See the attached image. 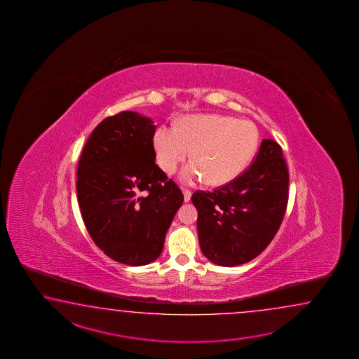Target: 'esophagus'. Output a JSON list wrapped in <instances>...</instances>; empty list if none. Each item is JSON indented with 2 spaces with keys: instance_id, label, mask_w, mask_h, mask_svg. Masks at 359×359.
I'll return each instance as SVG.
<instances>
[{
  "instance_id": "34e87169",
  "label": "esophagus",
  "mask_w": 359,
  "mask_h": 359,
  "mask_svg": "<svg viewBox=\"0 0 359 359\" xmlns=\"http://www.w3.org/2000/svg\"><path fill=\"white\" fill-rule=\"evenodd\" d=\"M183 200L184 203H189L191 200V191L183 190Z\"/></svg>"
}]
</instances>
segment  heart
<instances>
[{"label":"heart","mask_w":359,"mask_h":359,"mask_svg":"<svg viewBox=\"0 0 359 359\" xmlns=\"http://www.w3.org/2000/svg\"><path fill=\"white\" fill-rule=\"evenodd\" d=\"M259 132L250 121L219 114L186 115L176 128L161 126L154 133L158 164L167 175L176 172L191 151L181 172L183 183L204 181L221 186L233 181L250 164Z\"/></svg>","instance_id":"1"}]
</instances>
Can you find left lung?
<instances>
[{"instance_id":"1","label":"left lung","mask_w":359,"mask_h":359,"mask_svg":"<svg viewBox=\"0 0 359 359\" xmlns=\"http://www.w3.org/2000/svg\"><path fill=\"white\" fill-rule=\"evenodd\" d=\"M289 170L281 146L263 140L249 169L213 192L198 191V244L214 264L235 267L258 257L283 223Z\"/></svg>"}]
</instances>
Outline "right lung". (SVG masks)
Listing matches in <instances>:
<instances>
[{"mask_svg":"<svg viewBox=\"0 0 359 359\" xmlns=\"http://www.w3.org/2000/svg\"><path fill=\"white\" fill-rule=\"evenodd\" d=\"M153 119L122 111L100 123L78 163L86 229L109 258L145 266L159 258L183 195L155 164Z\"/></svg>","mask_w":359,"mask_h":359,"instance_id":"add662e5","label":"right lung"}]
</instances>
